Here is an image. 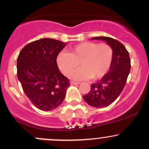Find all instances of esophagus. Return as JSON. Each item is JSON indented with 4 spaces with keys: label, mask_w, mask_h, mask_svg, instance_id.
Masks as SVG:
<instances>
[{
    "label": "esophagus",
    "mask_w": 149,
    "mask_h": 149,
    "mask_svg": "<svg viewBox=\"0 0 149 149\" xmlns=\"http://www.w3.org/2000/svg\"><path fill=\"white\" fill-rule=\"evenodd\" d=\"M70 84H71V85H78V84H79V82L71 81V82H70Z\"/></svg>",
    "instance_id": "esophagus-1"
}]
</instances>
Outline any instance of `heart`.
I'll return each instance as SVG.
<instances>
[{
    "mask_svg": "<svg viewBox=\"0 0 149 149\" xmlns=\"http://www.w3.org/2000/svg\"><path fill=\"white\" fill-rule=\"evenodd\" d=\"M113 49L106 43L81 42L70 48L69 52H61L57 57V64L65 76L72 75L76 80L100 79L109 71L113 60Z\"/></svg>",
    "mask_w": 149,
    "mask_h": 149,
    "instance_id": "obj_1",
    "label": "heart"
}]
</instances>
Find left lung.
I'll use <instances>...</instances> for the list:
<instances>
[{"instance_id":"obj_1","label":"left lung","mask_w":149,"mask_h":149,"mask_svg":"<svg viewBox=\"0 0 149 149\" xmlns=\"http://www.w3.org/2000/svg\"><path fill=\"white\" fill-rule=\"evenodd\" d=\"M92 40L105 41L113 49L112 65L104 76L92 84L91 90L84 96V100L94 107H105L111 104L124 88L130 70V59L125 47L121 42L108 37H93Z\"/></svg>"}]
</instances>
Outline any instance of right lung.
<instances>
[{"label":"right lung","mask_w":149,"mask_h":149,"mask_svg":"<svg viewBox=\"0 0 149 149\" xmlns=\"http://www.w3.org/2000/svg\"><path fill=\"white\" fill-rule=\"evenodd\" d=\"M66 45L40 39L26 45L18 56V79L26 97L41 110H52L65 99L70 83L60 72L56 60Z\"/></svg>","instance_id":"1"}]
</instances>
